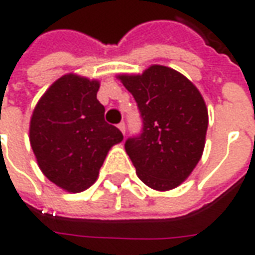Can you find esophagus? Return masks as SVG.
Listing matches in <instances>:
<instances>
[{"instance_id": "34e87169", "label": "esophagus", "mask_w": 255, "mask_h": 255, "mask_svg": "<svg viewBox=\"0 0 255 255\" xmlns=\"http://www.w3.org/2000/svg\"><path fill=\"white\" fill-rule=\"evenodd\" d=\"M118 128L121 129V132H122L123 134L126 133V125H125V122H121V123H119V125H118Z\"/></svg>"}]
</instances>
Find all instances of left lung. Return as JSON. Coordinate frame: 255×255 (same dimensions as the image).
<instances>
[{
	"instance_id": "8db88e82",
	"label": "left lung",
	"mask_w": 255,
	"mask_h": 255,
	"mask_svg": "<svg viewBox=\"0 0 255 255\" xmlns=\"http://www.w3.org/2000/svg\"><path fill=\"white\" fill-rule=\"evenodd\" d=\"M142 118V130L125 142L139 179L154 190L184 181L200 160L209 115L197 88L177 71L153 65L121 75Z\"/></svg>"
}]
</instances>
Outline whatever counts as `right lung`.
<instances>
[{"label": "right lung", "mask_w": 255, "mask_h": 255, "mask_svg": "<svg viewBox=\"0 0 255 255\" xmlns=\"http://www.w3.org/2000/svg\"><path fill=\"white\" fill-rule=\"evenodd\" d=\"M98 91V81L65 75L44 93L31 118L29 142L41 170L72 193L92 186L109 149L123 139L105 122Z\"/></svg>", "instance_id": "right-lung-1"}]
</instances>
